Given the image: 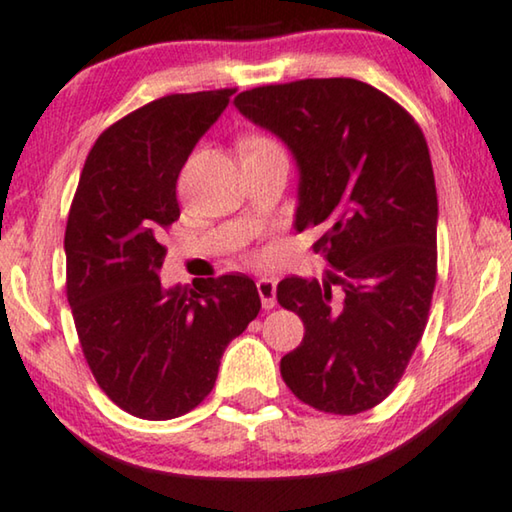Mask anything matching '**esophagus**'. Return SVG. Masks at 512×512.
I'll return each instance as SVG.
<instances>
[{"mask_svg":"<svg viewBox=\"0 0 512 512\" xmlns=\"http://www.w3.org/2000/svg\"><path fill=\"white\" fill-rule=\"evenodd\" d=\"M257 292L259 299H262L264 311H271L276 306V280L273 278H259L257 280Z\"/></svg>","mask_w":512,"mask_h":512,"instance_id":"34e87169","label":"esophagus"}]
</instances>
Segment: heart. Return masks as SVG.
<instances>
[{
    "label": "heart",
    "mask_w": 512,
    "mask_h": 512,
    "mask_svg": "<svg viewBox=\"0 0 512 512\" xmlns=\"http://www.w3.org/2000/svg\"><path fill=\"white\" fill-rule=\"evenodd\" d=\"M250 141H257V139H248V141H243V143H250Z\"/></svg>",
    "instance_id": "heart-1"
}]
</instances>
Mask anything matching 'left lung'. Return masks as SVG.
<instances>
[{"label":"left lung","mask_w":512,"mask_h":512,"mask_svg":"<svg viewBox=\"0 0 512 512\" xmlns=\"http://www.w3.org/2000/svg\"><path fill=\"white\" fill-rule=\"evenodd\" d=\"M234 106L290 148L299 169L294 229H322V283H278V304L304 320L280 359L308 406L357 415L399 383L427 327L436 285L438 199L422 129L355 78H306L246 90Z\"/></svg>","instance_id":"obj_1"}]
</instances>
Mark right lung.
Listing matches in <instances>:
<instances>
[{"mask_svg": "<svg viewBox=\"0 0 512 512\" xmlns=\"http://www.w3.org/2000/svg\"><path fill=\"white\" fill-rule=\"evenodd\" d=\"M234 90L155 99L115 122L85 160L64 255L67 299L83 355L115 406L171 420L208 397L229 341L262 301L229 273L164 287V229L181 218L176 181Z\"/></svg>", "mask_w": 512, "mask_h": 512, "instance_id": "right-lung-1", "label": "right lung"}]
</instances>
